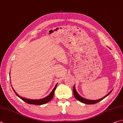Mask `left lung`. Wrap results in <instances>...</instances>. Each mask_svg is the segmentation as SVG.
Masks as SVG:
<instances>
[{"mask_svg": "<svg viewBox=\"0 0 123 123\" xmlns=\"http://www.w3.org/2000/svg\"><path fill=\"white\" fill-rule=\"evenodd\" d=\"M111 91H110L108 94H107L106 96H105L104 97L102 98H100L99 99H97V100H89V99H87L86 98H84L82 97H81V96H80L79 93H77V92L76 90V89H75V85L73 87V93H74V97L76 99H77L78 100H79L82 103H83L84 104H96L97 103L100 102V100H102V99H103L104 98H105L106 96H108L110 94V93L111 92Z\"/></svg>", "mask_w": 123, "mask_h": 123, "instance_id": "obj_1", "label": "left lung"}]
</instances>
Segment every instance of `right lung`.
Here are the masks:
<instances>
[{
  "mask_svg": "<svg viewBox=\"0 0 123 123\" xmlns=\"http://www.w3.org/2000/svg\"><path fill=\"white\" fill-rule=\"evenodd\" d=\"M57 84H56V86H55L54 88L53 89V90L52 91V92L50 93V94L48 96H47L46 97L43 98L42 99H27V98H25L22 97L21 96L18 94V93L15 92L14 91V89H13V91L15 92V94L17 95V96H18L21 99L23 100H24V102H25L27 103H28L30 104H33V105H42L44 104H46L47 103H48V102H49L50 100L53 98V96H54V92L56 88V86H57Z\"/></svg>",
  "mask_w": 123,
  "mask_h": 123,
  "instance_id": "right-lung-1",
  "label": "right lung"
}]
</instances>
